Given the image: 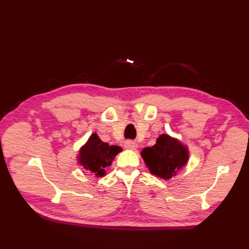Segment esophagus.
<instances>
[{"instance_id":"obj_1","label":"esophagus","mask_w":249,"mask_h":249,"mask_svg":"<svg viewBox=\"0 0 249 249\" xmlns=\"http://www.w3.org/2000/svg\"><path fill=\"white\" fill-rule=\"evenodd\" d=\"M124 147L126 148V149H137V147H138V144H137V142H135V141H132V140H127V141H125V143H124Z\"/></svg>"}]
</instances>
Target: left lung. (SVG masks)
Listing matches in <instances>:
<instances>
[{
	"label": "left lung",
	"mask_w": 249,
	"mask_h": 249,
	"mask_svg": "<svg viewBox=\"0 0 249 249\" xmlns=\"http://www.w3.org/2000/svg\"><path fill=\"white\" fill-rule=\"evenodd\" d=\"M141 157L152 175L170 179L189 161V149L180 140L161 134L154 146L142 149Z\"/></svg>",
	"instance_id": "8db88e82"
}]
</instances>
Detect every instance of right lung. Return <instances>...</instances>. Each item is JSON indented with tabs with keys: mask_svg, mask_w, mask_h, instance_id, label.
Returning <instances> with one entry per match:
<instances>
[{
	"mask_svg": "<svg viewBox=\"0 0 249 249\" xmlns=\"http://www.w3.org/2000/svg\"><path fill=\"white\" fill-rule=\"evenodd\" d=\"M122 150L120 146L103 142L97 134L93 133L81 146L77 160L83 168L94 173L95 178H103L106 176V168L111 166L113 160Z\"/></svg>",
	"mask_w": 249,
	"mask_h": 249,
	"instance_id": "right-lung-1",
	"label": "right lung"
}]
</instances>
